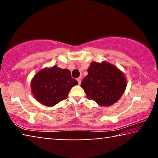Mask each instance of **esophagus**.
Instances as JSON below:
<instances>
[{
	"label": "esophagus",
	"mask_w": 158,
	"mask_h": 158,
	"mask_svg": "<svg viewBox=\"0 0 158 158\" xmlns=\"http://www.w3.org/2000/svg\"><path fill=\"white\" fill-rule=\"evenodd\" d=\"M77 82H78V84L80 85V84H81V77H78V78L77 79Z\"/></svg>",
	"instance_id": "esophagus-1"
}]
</instances>
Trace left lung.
Wrapping results in <instances>:
<instances>
[{
    "instance_id": "obj_1",
    "label": "left lung",
    "mask_w": 158,
    "mask_h": 158,
    "mask_svg": "<svg viewBox=\"0 0 158 158\" xmlns=\"http://www.w3.org/2000/svg\"><path fill=\"white\" fill-rule=\"evenodd\" d=\"M81 87L88 99L102 106H110L121 98L127 87L124 73L107 62H93Z\"/></svg>"
}]
</instances>
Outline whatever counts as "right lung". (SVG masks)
Segmentation results:
<instances>
[{
    "label": "right lung",
    "instance_id": "right-lung-1",
    "mask_svg": "<svg viewBox=\"0 0 158 158\" xmlns=\"http://www.w3.org/2000/svg\"><path fill=\"white\" fill-rule=\"evenodd\" d=\"M77 84L70 70L55 65L39 71L31 80V88L38 102L50 107L68 98L71 88Z\"/></svg>",
    "mask_w": 158,
    "mask_h": 158
}]
</instances>
